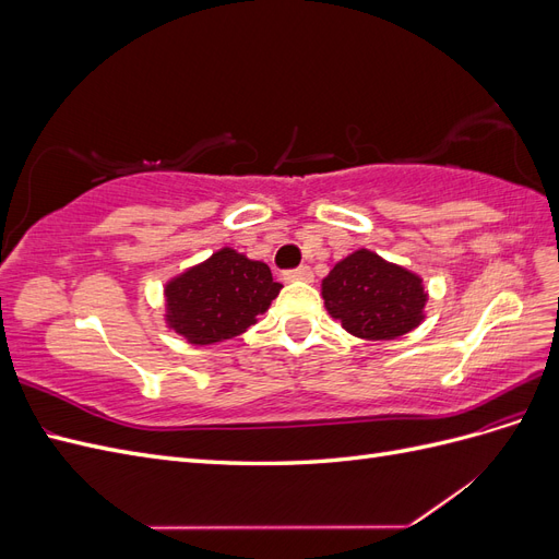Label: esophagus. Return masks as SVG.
Wrapping results in <instances>:
<instances>
[{"instance_id": "obj_1", "label": "esophagus", "mask_w": 559, "mask_h": 559, "mask_svg": "<svg viewBox=\"0 0 559 559\" xmlns=\"http://www.w3.org/2000/svg\"><path fill=\"white\" fill-rule=\"evenodd\" d=\"M312 270L308 265H300V267H294V270H286L284 273V280L286 282H312Z\"/></svg>"}]
</instances>
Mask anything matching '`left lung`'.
Instances as JSON below:
<instances>
[{"mask_svg":"<svg viewBox=\"0 0 559 559\" xmlns=\"http://www.w3.org/2000/svg\"><path fill=\"white\" fill-rule=\"evenodd\" d=\"M321 296L333 319L364 341H396L425 321L429 294L421 277L376 251L357 249L321 280Z\"/></svg>","mask_w":559,"mask_h":559,"instance_id":"obj_1","label":"left lung"}]
</instances>
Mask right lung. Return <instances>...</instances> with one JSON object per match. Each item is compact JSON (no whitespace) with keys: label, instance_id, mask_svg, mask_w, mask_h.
<instances>
[{"label":"right lung","instance_id":"1","mask_svg":"<svg viewBox=\"0 0 559 559\" xmlns=\"http://www.w3.org/2000/svg\"><path fill=\"white\" fill-rule=\"evenodd\" d=\"M282 289L263 261L224 247L165 284V324L191 345L245 333Z\"/></svg>","mask_w":559,"mask_h":559}]
</instances>
